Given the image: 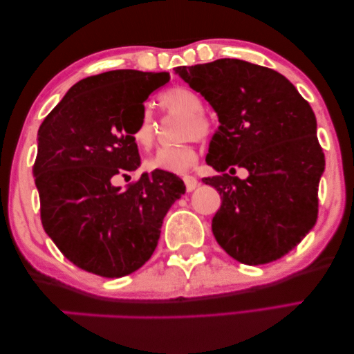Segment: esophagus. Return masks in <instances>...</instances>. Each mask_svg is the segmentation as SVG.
<instances>
[{
  "label": "esophagus",
  "mask_w": 354,
  "mask_h": 354,
  "mask_svg": "<svg viewBox=\"0 0 354 354\" xmlns=\"http://www.w3.org/2000/svg\"><path fill=\"white\" fill-rule=\"evenodd\" d=\"M183 182L185 187H187V191H193L196 187H198V178L193 176H183Z\"/></svg>",
  "instance_id": "esophagus-1"
}]
</instances>
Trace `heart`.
Returning a JSON list of instances; mask_svg holds the SVG:
<instances>
[{"mask_svg": "<svg viewBox=\"0 0 354 354\" xmlns=\"http://www.w3.org/2000/svg\"><path fill=\"white\" fill-rule=\"evenodd\" d=\"M160 105L166 111L182 115L178 124L177 139H205L212 131L210 119L202 113L204 103L202 98L194 91L185 86H174L160 95ZM135 141L138 146L149 147L155 138V122L153 115L149 109H144L139 122L135 129ZM198 160V152L189 141H183L174 146H163L146 160V167L149 171H165L171 174H182L188 171Z\"/></svg>", "mask_w": 354, "mask_h": 354, "instance_id": "b5f03b06", "label": "heart"}]
</instances>
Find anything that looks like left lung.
Segmentation results:
<instances>
[{"mask_svg": "<svg viewBox=\"0 0 354 354\" xmlns=\"http://www.w3.org/2000/svg\"><path fill=\"white\" fill-rule=\"evenodd\" d=\"M176 73L219 119L207 165L221 176L202 178L223 201L212 221L219 246L246 265L283 257L318 216L324 153L310 105L283 75L246 61L180 66ZM235 167L248 169L245 181Z\"/></svg>", "mask_w": 354, "mask_h": 354, "instance_id": "8db88e82", "label": "left lung"}]
</instances>
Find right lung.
I'll return each instance as SVG.
<instances>
[{
	"instance_id": "obj_1",
	"label": "right lung",
	"mask_w": 354,
	"mask_h": 354,
	"mask_svg": "<svg viewBox=\"0 0 354 354\" xmlns=\"http://www.w3.org/2000/svg\"><path fill=\"white\" fill-rule=\"evenodd\" d=\"M169 73L111 71L72 86L37 133L32 166L40 221L64 257L103 277L147 262L167 210L185 185L176 174H142L124 189L118 177L138 169L136 125L144 102Z\"/></svg>"
}]
</instances>
